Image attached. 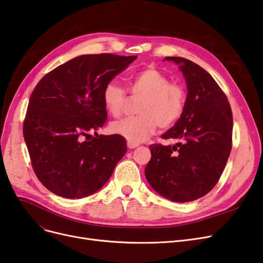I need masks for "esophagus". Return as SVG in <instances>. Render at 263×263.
<instances>
[{"mask_svg": "<svg viewBox=\"0 0 263 263\" xmlns=\"http://www.w3.org/2000/svg\"><path fill=\"white\" fill-rule=\"evenodd\" d=\"M139 145L138 144H135V142H132V141H127V147H128L129 149H134V148H136V147H138Z\"/></svg>", "mask_w": 263, "mask_h": 263, "instance_id": "esophagus-1", "label": "esophagus"}]
</instances>
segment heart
Wrapping results in <instances>:
<instances>
[{"instance_id":"1","label":"heart","mask_w":263,"mask_h":263,"mask_svg":"<svg viewBox=\"0 0 263 263\" xmlns=\"http://www.w3.org/2000/svg\"><path fill=\"white\" fill-rule=\"evenodd\" d=\"M128 91L133 97H142L137 106L139 114L114 122L110 129L135 144L147 140L158 127L170 128L184 114L187 101L184 86L170 82L169 77L156 68H147L133 76ZM102 100L107 112L118 117L124 113L128 97L123 86L109 81L103 89Z\"/></svg>"}]
</instances>
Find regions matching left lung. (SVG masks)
I'll return each instance as SVG.
<instances>
[{
    "instance_id": "1",
    "label": "left lung",
    "mask_w": 263,
    "mask_h": 263,
    "mask_svg": "<svg viewBox=\"0 0 263 263\" xmlns=\"http://www.w3.org/2000/svg\"><path fill=\"white\" fill-rule=\"evenodd\" d=\"M179 63L187 85L184 114L163 139L174 146L150 145L145 174L157 193L184 203L208 194L217 184L233 147V113L226 94L212 76L193 61L165 57Z\"/></svg>"
}]
</instances>
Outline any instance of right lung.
I'll return each instance as SVG.
<instances>
[{
    "label": "right lung",
    "instance_id": "obj_1",
    "mask_svg": "<svg viewBox=\"0 0 263 263\" xmlns=\"http://www.w3.org/2000/svg\"><path fill=\"white\" fill-rule=\"evenodd\" d=\"M136 58L83 54L54 68L35 86L23 135L36 177L53 194L81 198L95 193L124 157L123 136L97 132L107 119L103 89Z\"/></svg>",
    "mask_w": 263,
    "mask_h": 263
}]
</instances>
